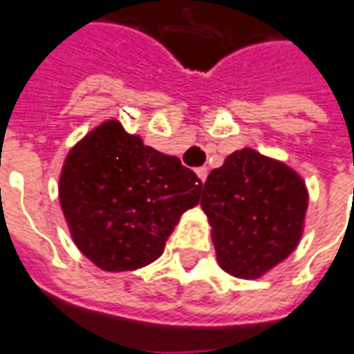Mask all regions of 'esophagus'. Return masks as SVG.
Wrapping results in <instances>:
<instances>
[{"mask_svg":"<svg viewBox=\"0 0 354 354\" xmlns=\"http://www.w3.org/2000/svg\"><path fill=\"white\" fill-rule=\"evenodd\" d=\"M195 173H197V177L205 183V179H207V167H197L195 169Z\"/></svg>","mask_w":354,"mask_h":354,"instance_id":"obj_1","label":"esophagus"}]
</instances>
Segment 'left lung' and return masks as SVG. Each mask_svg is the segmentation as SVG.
Wrapping results in <instances>:
<instances>
[{"instance_id":"left-lung-1","label":"left lung","mask_w":354,"mask_h":354,"mask_svg":"<svg viewBox=\"0 0 354 354\" xmlns=\"http://www.w3.org/2000/svg\"><path fill=\"white\" fill-rule=\"evenodd\" d=\"M309 193L289 165L255 149L231 153L203 185L217 261L239 279H259L299 245Z\"/></svg>"}]
</instances>
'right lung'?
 <instances>
[{"label": "right lung", "instance_id": "1", "mask_svg": "<svg viewBox=\"0 0 354 354\" xmlns=\"http://www.w3.org/2000/svg\"><path fill=\"white\" fill-rule=\"evenodd\" d=\"M201 179L109 119L67 153L59 203L77 249L99 269L135 271L159 259Z\"/></svg>", "mask_w": 354, "mask_h": 354}]
</instances>
